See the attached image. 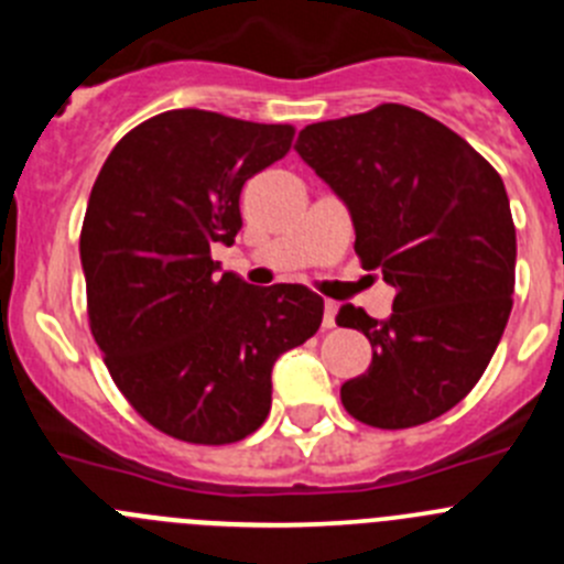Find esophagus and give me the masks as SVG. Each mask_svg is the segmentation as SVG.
I'll return each instance as SVG.
<instances>
[{
	"mask_svg": "<svg viewBox=\"0 0 564 564\" xmlns=\"http://www.w3.org/2000/svg\"><path fill=\"white\" fill-rule=\"evenodd\" d=\"M336 302H325V322H322V325L327 327V330H330V327H336Z\"/></svg>",
	"mask_w": 564,
	"mask_h": 564,
	"instance_id": "34e87169",
	"label": "esophagus"
}]
</instances>
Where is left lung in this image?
Masks as SVG:
<instances>
[{"mask_svg":"<svg viewBox=\"0 0 564 564\" xmlns=\"http://www.w3.org/2000/svg\"><path fill=\"white\" fill-rule=\"evenodd\" d=\"M293 149L350 212L361 265L395 288L383 322L338 311V327L372 344L344 410L378 430L435 421L480 381L511 313L517 231L500 174L403 104L311 123Z\"/></svg>","mask_w":564,"mask_h":564,"instance_id":"1","label":"left lung"}]
</instances>
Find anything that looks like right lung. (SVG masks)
I'll use <instances>...</instances> for the list:
<instances>
[{
  "label": "right lung",
  "mask_w": 564,
  "mask_h": 564,
  "mask_svg": "<svg viewBox=\"0 0 564 564\" xmlns=\"http://www.w3.org/2000/svg\"><path fill=\"white\" fill-rule=\"evenodd\" d=\"M291 141L285 123L172 109L123 134L89 194V330L118 390L177 441L223 446L257 432L276 358L322 325L313 291L253 288L212 259L242 228L248 177Z\"/></svg>",
  "instance_id": "right-lung-1"
}]
</instances>
